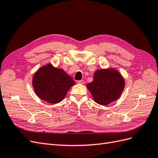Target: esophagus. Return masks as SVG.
<instances>
[{"label":"esophagus","instance_id":"1","mask_svg":"<svg viewBox=\"0 0 158 158\" xmlns=\"http://www.w3.org/2000/svg\"><path fill=\"white\" fill-rule=\"evenodd\" d=\"M77 82L79 83V84H84V80H78V81H77Z\"/></svg>","mask_w":158,"mask_h":158}]
</instances>
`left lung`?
I'll list each match as a JSON object with an SVG mask.
<instances>
[{
	"instance_id": "8db88e82",
	"label": "left lung",
	"mask_w": 158,
	"mask_h": 158,
	"mask_svg": "<svg viewBox=\"0 0 158 158\" xmlns=\"http://www.w3.org/2000/svg\"><path fill=\"white\" fill-rule=\"evenodd\" d=\"M125 87V80L114 69L98 70L95 72L94 80L87 84L95 102L106 106L120 97Z\"/></svg>"
}]
</instances>
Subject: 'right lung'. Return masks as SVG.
<instances>
[{
	"label": "right lung",
	"mask_w": 158,
	"mask_h": 158,
	"mask_svg": "<svg viewBox=\"0 0 158 158\" xmlns=\"http://www.w3.org/2000/svg\"><path fill=\"white\" fill-rule=\"evenodd\" d=\"M32 84L38 97L49 103L55 104L63 101L75 82L63 69L54 68L49 64L36 72Z\"/></svg>",
	"instance_id": "right-lung-1"
}]
</instances>
